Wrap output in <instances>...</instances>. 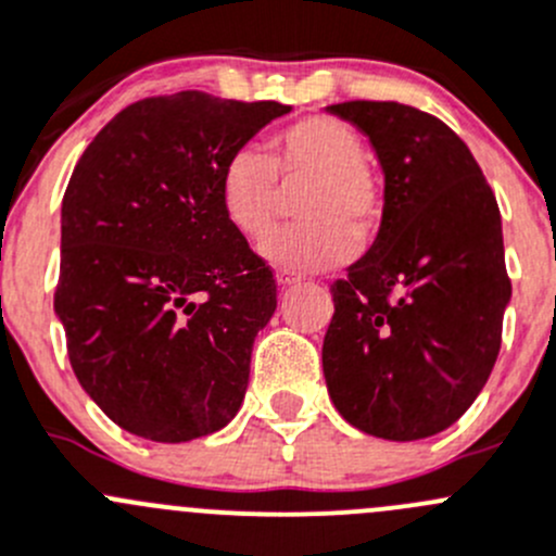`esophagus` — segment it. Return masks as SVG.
<instances>
[{"mask_svg": "<svg viewBox=\"0 0 556 556\" xmlns=\"http://www.w3.org/2000/svg\"><path fill=\"white\" fill-rule=\"evenodd\" d=\"M277 282L282 285V288H290V285H299L301 282V274L290 271V268H279V271H277Z\"/></svg>", "mask_w": 556, "mask_h": 556, "instance_id": "34e87169", "label": "esophagus"}]
</instances>
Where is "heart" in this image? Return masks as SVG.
Masks as SVG:
<instances>
[{
	"label": "heart",
	"mask_w": 556,
	"mask_h": 556,
	"mask_svg": "<svg viewBox=\"0 0 556 556\" xmlns=\"http://www.w3.org/2000/svg\"><path fill=\"white\" fill-rule=\"evenodd\" d=\"M295 195L301 223L263 244L271 263L299 271L333 266L353 255L355 231L369 233L382 214V187L364 163V143L333 116H304L279 129L266 154L244 149L225 165L219 201L239 236L261 241L274 228L285 192Z\"/></svg>",
	"instance_id": "b5f03b06"
}]
</instances>
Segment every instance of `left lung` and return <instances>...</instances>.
<instances>
[{
	"label": "left lung",
	"mask_w": 556,
	"mask_h": 556,
	"mask_svg": "<svg viewBox=\"0 0 556 556\" xmlns=\"http://www.w3.org/2000/svg\"><path fill=\"white\" fill-rule=\"evenodd\" d=\"M328 111L369 138L386 176L375 244L331 285L328 393L361 432L432 438L476 402L503 342L510 279L497 201L432 113L375 100Z\"/></svg>",
	"instance_id": "1"
}]
</instances>
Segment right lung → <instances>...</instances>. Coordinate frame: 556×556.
I'll return each instance as SVG.
<instances>
[{
	"mask_svg": "<svg viewBox=\"0 0 556 556\" xmlns=\"http://www.w3.org/2000/svg\"><path fill=\"white\" fill-rule=\"evenodd\" d=\"M282 102L147 97L86 147L62 201L53 309L97 407L154 443L219 432L241 407L271 266L225 219V165Z\"/></svg>",
	"mask_w": 556,
	"mask_h": 556,
	"instance_id": "1",
	"label": "right lung"
}]
</instances>
